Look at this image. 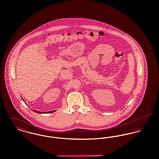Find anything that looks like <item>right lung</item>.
I'll list each match as a JSON object with an SVG mask.
<instances>
[{"label": "right lung", "mask_w": 159, "mask_h": 159, "mask_svg": "<svg viewBox=\"0 0 159 159\" xmlns=\"http://www.w3.org/2000/svg\"><path fill=\"white\" fill-rule=\"evenodd\" d=\"M22 98V97H21ZM23 99V98H22ZM34 111V110H33ZM34 112L37 113L39 114H47V113H53L54 111H56V110H54V111H48V112H42V111H34Z\"/></svg>", "instance_id": "right-lung-1"}]
</instances>
